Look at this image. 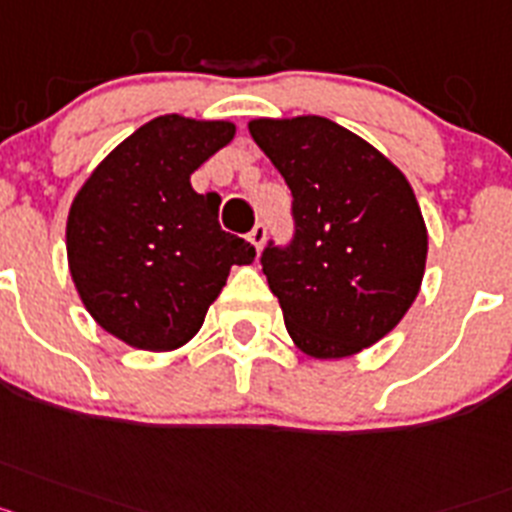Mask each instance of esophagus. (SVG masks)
I'll return each mask as SVG.
<instances>
[{
  "label": "esophagus",
  "mask_w": 512,
  "mask_h": 512,
  "mask_svg": "<svg viewBox=\"0 0 512 512\" xmlns=\"http://www.w3.org/2000/svg\"><path fill=\"white\" fill-rule=\"evenodd\" d=\"M265 239H268V226H265V224H262V221H260V224H255V229L250 231V242L255 244V250H257V252L262 250V244H265Z\"/></svg>",
  "instance_id": "esophagus-1"
}]
</instances>
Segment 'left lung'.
I'll list each match as a JSON object with an SVG mask.
<instances>
[{
  "label": "left lung",
  "mask_w": 512,
  "mask_h": 512,
  "mask_svg": "<svg viewBox=\"0 0 512 512\" xmlns=\"http://www.w3.org/2000/svg\"><path fill=\"white\" fill-rule=\"evenodd\" d=\"M255 144L291 188L293 237L262 250L291 340L345 358L389 335L420 291L428 229L410 182L361 136L319 115L257 118Z\"/></svg>",
  "instance_id": "obj_1"
}]
</instances>
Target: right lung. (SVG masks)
Here are the masks:
<instances>
[{"label":"right lung","mask_w":512,"mask_h":512,"mask_svg":"<svg viewBox=\"0 0 512 512\" xmlns=\"http://www.w3.org/2000/svg\"><path fill=\"white\" fill-rule=\"evenodd\" d=\"M234 123L159 115L97 164L71 203L66 255L95 322L139 350H175L201 330L231 265L255 247L219 224L216 193L190 185Z\"/></svg>","instance_id":"right-lung-1"}]
</instances>
